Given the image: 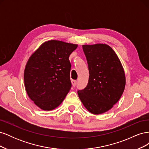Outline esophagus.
<instances>
[{
  "mask_svg": "<svg viewBox=\"0 0 149 149\" xmlns=\"http://www.w3.org/2000/svg\"><path fill=\"white\" fill-rule=\"evenodd\" d=\"M71 83H72V85H73V86L75 87L76 84H77V81H76V80H71Z\"/></svg>",
  "mask_w": 149,
  "mask_h": 149,
  "instance_id": "34e87169",
  "label": "esophagus"
}]
</instances>
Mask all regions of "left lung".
<instances>
[{
	"label": "left lung",
	"instance_id": "obj_1",
	"mask_svg": "<svg viewBox=\"0 0 149 149\" xmlns=\"http://www.w3.org/2000/svg\"><path fill=\"white\" fill-rule=\"evenodd\" d=\"M89 69L88 83L78 91L83 104L93 114L110 110L118 102L125 86L124 68L118 55L106 44L83 45Z\"/></svg>",
	"mask_w": 149,
	"mask_h": 149
}]
</instances>
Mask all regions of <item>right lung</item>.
Returning a JSON list of instances; mask_svg holds the SVG:
<instances>
[{"label":"right lung","mask_w":149,"mask_h":149,"mask_svg":"<svg viewBox=\"0 0 149 149\" xmlns=\"http://www.w3.org/2000/svg\"><path fill=\"white\" fill-rule=\"evenodd\" d=\"M78 45L59 40L42 43L30 56L24 70L26 93L44 111L55 109L71 87L69 56Z\"/></svg>","instance_id":"1"}]
</instances>
